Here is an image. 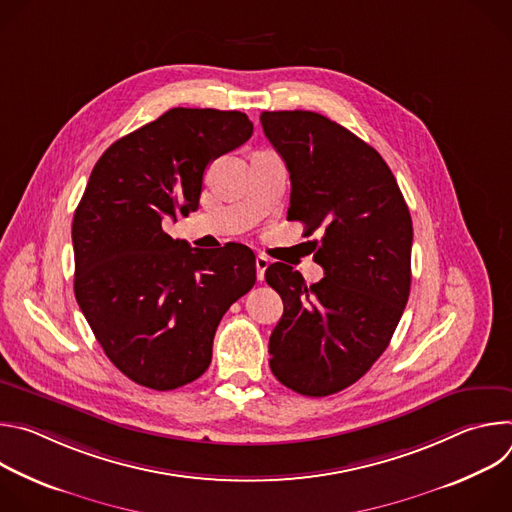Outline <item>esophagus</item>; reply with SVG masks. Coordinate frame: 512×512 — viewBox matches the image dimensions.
<instances>
[{
	"instance_id": "esophagus-1",
	"label": "esophagus",
	"mask_w": 512,
	"mask_h": 512,
	"mask_svg": "<svg viewBox=\"0 0 512 512\" xmlns=\"http://www.w3.org/2000/svg\"><path fill=\"white\" fill-rule=\"evenodd\" d=\"M255 267H257V279L263 281L265 279V269L269 267V259L263 257V255H257L255 257Z\"/></svg>"
}]
</instances>
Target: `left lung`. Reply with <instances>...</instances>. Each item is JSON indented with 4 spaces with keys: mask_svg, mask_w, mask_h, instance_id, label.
<instances>
[{
    "mask_svg": "<svg viewBox=\"0 0 512 512\" xmlns=\"http://www.w3.org/2000/svg\"><path fill=\"white\" fill-rule=\"evenodd\" d=\"M261 125L289 172L287 221L322 235L312 243L324 269L306 285L294 267H267L283 300L269 367L291 391L326 397L356 383L391 342L411 287V214L381 154L336 121L263 111Z\"/></svg>",
    "mask_w": 512,
    "mask_h": 512,
    "instance_id": "left-lung-1",
    "label": "left lung"
}]
</instances>
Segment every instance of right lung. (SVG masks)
<instances>
[{
  "mask_svg": "<svg viewBox=\"0 0 512 512\" xmlns=\"http://www.w3.org/2000/svg\"><path fill=\"white\" fill-rule=\"evenodd\" d=\"M253 135L241 111H166L117 139L95 164L72 218L75 296L115 367L172 391L210 364L225 312L255 285V255L192 249L162 229L198 208L204 170Z\"/></svg>",
  "mask_w": 512,
  "mask_h": 512,
  "instance_id": "obj_1",
  "label": "right lung"
}]
</instances>
